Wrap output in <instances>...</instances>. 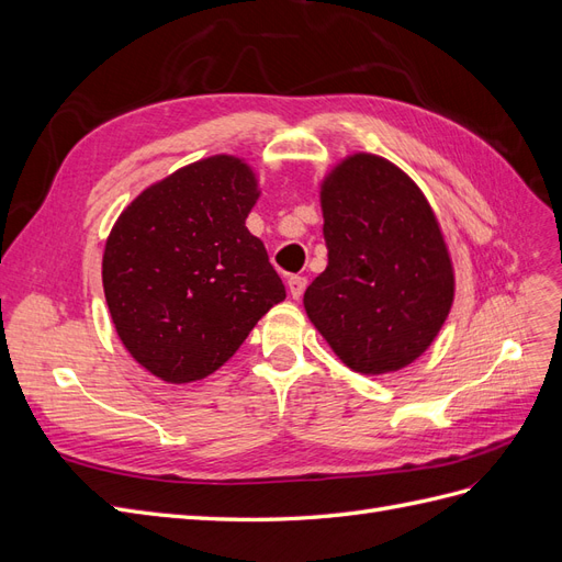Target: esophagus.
I'll return each instance as SVG.
<instances>
[{
  "label": "esophagus",
  "mask_w": 562,
  "mask_h": 562,
  "mask_svg": "<svg viewBox=\"0 0 562 562\" xmlns=\"http://www.w3.org/2000/svg\"><path fill=\"white\" fill-rule=\"evenodd\" d=\"M304 288H307V279H304V277H291V279H288V291H291V295L295 300H300L304 295Z\"/></svg>",
  "instance_id": "34e87169"
}]
</instances>
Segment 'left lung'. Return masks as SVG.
I'll return each mask as SVG.
<instances>
[{"instance_id": "8db88e82", "label": "left lung", "mask_w": 562, "mask_h": 562, "mask_svg": "<svg viewBox=\"0 0 562 562\" xmlns=\"http://www.w3.org/2000/svg\"><path fill=\"white\" fill-rule=\"evenodd\" d=\"M321 206L328 267L304 310L351 370H401L434 342L454 293L431 206L401 168L372 155L339 164Z\"/></svg>"}]
</instances>
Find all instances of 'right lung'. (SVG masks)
Instances as JSON below:
<instances>
[{"instance_id": "obj_1", "label": "right lung", "mask_w": 562, "mask_h": 562, "mask_svg": "<svg viewBox=\"0 0 562 562\" xmlns=\"http://www.w3.org/2000/svg\"><path fill=\"white\" fill-rule=\"evenodd\" d=\"M250 168L211 157L151 184L119 215L103 288L124 347L151 375L194 382L241 347L285 285L246 217Z\"/></svg>"}]
</instances>
